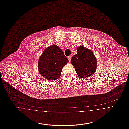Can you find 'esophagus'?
I'll list each match as a JSON object with an SVG mask.
<instances>
[{"instance_id": "34e87169", "label": "esophagus", "mask_w": 129, "mask_h": 129, "mask_svg": "<svg viewBox=\"0 0 129 129\" xmlns=\"http://www.w3.org/2000/svg\"><path fill=\"white\" fill-rule=\"evenodd\" d=\"M68 60H69V61H71V56H68Z\"/></svg>"}]
</instances>
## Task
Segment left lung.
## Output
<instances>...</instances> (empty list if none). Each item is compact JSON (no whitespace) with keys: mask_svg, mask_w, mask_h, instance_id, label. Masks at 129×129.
<instances>
[{"mask_svg":"<svg viewBox=\"0 0 129 129\" xmlns=\"http://www.w3.org/2000/svg\"><path fill=\"white\" fill-rule=\"evenodd\" d=\"M77 54L72 58L71 63L80 77H88L93 75L97 68V60L92 51L83 46L78 47Z\"/></svg>","mask_w":129,"mask_h":129,"instance_id":"1","label":"left lung"}]
</instances>
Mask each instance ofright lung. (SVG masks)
<instances>
[{"mask_svg":"<svg viewBox=\"0 0 129 129\" xmlns=\"http://www.w3.org/2000/svg\"><path fill=\"white\" fill-rule=\"evenodd\" d=\"M69 61L63 51L56 45H52L45 49L38 62L41 75L48 80L60 78L63 66Z\"/></svg>","mask_w":129,"mask_h":129,"instance_id":"obj_1","label":"right lung"}]
</instances>
